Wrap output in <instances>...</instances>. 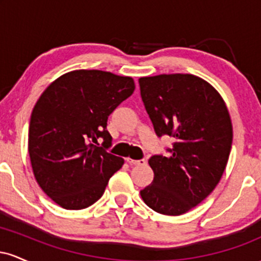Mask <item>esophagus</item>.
<instances>
[{"instance_id": "34e87169", "label": "esophagus", "mask_w": 261, "mask_h": 261, "mask_svg": "<svg viewBox=\"0 0 261 261\" xmlns=\"http://www.w3.org/2000/svg\"><path fill=\"white\" fill-rule=\"evenodd\" d=\"M126 162L133 164V166H143V164H146L145 160H131V158H126Z\"/></svg>"}]
</instances>
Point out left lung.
Returning a JSON list of instances; mask_svg holds the SVG:
<instances>
[{"label": "left lung", "mask_w": 261, "mask_h": 261, "mask_svg": "<svg viewBox=\"0 0 261 261\" xmlns=\"http://www.w3.org/2000/svg\"><path fill=\"white\" fill-rule=\"evenodd\" d=\"M139 83L155 135L174 140L167 157L148 160L154 178L141 197L158 214L179 216L205 200L226 169L233 139L228 110L216 89L194 74L142 77Z\"/></svg>", "instance_id": "left-lung-1"}]
</instances>
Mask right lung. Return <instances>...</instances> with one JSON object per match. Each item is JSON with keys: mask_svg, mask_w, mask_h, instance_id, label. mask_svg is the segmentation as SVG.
Returning <instances> with one entry per match:
<instances>
[{"mask_svg": "<svg viewBox=\"0 0 261 261\" xmlns=\"http://www.w3.org/2000/svg\"><path fill=\"white\" fill-rule=\"evenodd\" d=\"M134 91L131 77L77 70L54 81L38 99L29 122V157L39 187L61 207L93 205L122 167L124 160L107 151V121Z\"/></svg>", "mask_w": 261, "mask_h": 261, "instance_id": "obj_1", "label": "right lung"}]
</instances>
